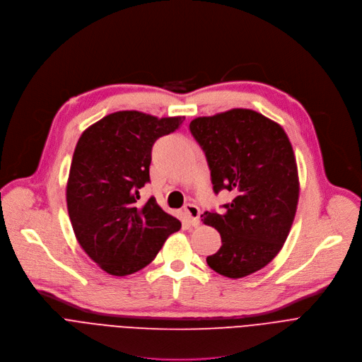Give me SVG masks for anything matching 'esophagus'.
<instances>
[{"instance_id": "1", "label": "esophagus", "mask_w": 362, "mask_h": 362, "mask_svg": "<svg viewBox=\"0 0 362 362\" xmlns=\"http://www.w3.org/2000/svg\"><path fill=\"white\" fill-rule=\"evenodd\" d=\"M184 214H185V218L188 220V223L192 226V227H198L199 226V208L194 204H187L184 206Z\"/></svg>"}]
</instances>
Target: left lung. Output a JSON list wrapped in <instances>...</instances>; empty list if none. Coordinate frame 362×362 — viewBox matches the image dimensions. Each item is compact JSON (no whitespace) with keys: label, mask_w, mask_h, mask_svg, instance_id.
I'll list each match as a JSON object with an SVG mask.
<instances>
[{"label":"left lung","mask_w":362,"mask_h":362,"mask_svg":"<svg viewBox=\"0 0 362 362\" xmlns=\"http://www.w3.org/2000/svg\"><path fill=\"white\" fill-rule=\"evenodd\" d=\"M189 129L205 153L215 194L235 195L224 214L201 215L223 241L206 264L244 278L276 257L296 218L300 180L290 138L278 122L247 108L194 118Z\"/></svg>","instance_id":"left-lung-1"}]
</instances>
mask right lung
<instances>
[{
	"label": "right lung",
	"mask_w": 362,
	"mask_h": 362,
	"mask_svg": "<svg viewBox=\"0 0 362 362\" xmlns=\"http://www.w3.org/2000/svg\"><path fill=\"white\" fill-rule=\"evenodd\" d=\"M184 119L117 111L90 125L77 142L65 191L68 215L81 248L110 275L147 267L181 228L156 198L144 205L136 199L150 181L154 142Z\"/></svg>",
	"instance_id": "obj_1"
}]
</instances>
